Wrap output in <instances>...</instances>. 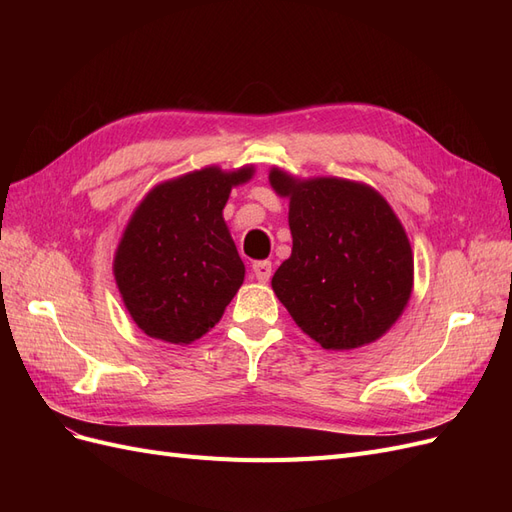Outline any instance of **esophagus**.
<instances>
[{"instance_id": "1", "label": "esophagus", "mask_w": 512, "mask_h": 512, "mask_svg": "<svg viewBox=\"0 0 512 512\" xmlns=\"http://www.w3.org/2000/svg\"><path fill=\"white\" fill-rule=\"evenodd\" d=\"M252 273L258 282H269L271 277V262L269 260H256L252 265Z\"/></svg>"}]
</instances>
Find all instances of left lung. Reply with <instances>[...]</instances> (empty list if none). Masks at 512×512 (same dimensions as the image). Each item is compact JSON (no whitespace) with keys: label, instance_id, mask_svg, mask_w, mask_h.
I'll use <instances>...</instances> for the list:
<instances>
[{"label":"left lung","instance_id":"1","mask_svg":"<svg viewBox=\"0 0 512 512\" xmlns=\"http://www.w3.org/2000/svg\"><path fill=\"white\" fill-rule=\"evenodd\" d=\"M269 181L290 198L292 254L271 280L277 299L324 350L376 342L412 294V247L397 215L365 183L301 181L280 168Z\"/></svg>","mask_w":512,"mask_h":512}]
</instances>
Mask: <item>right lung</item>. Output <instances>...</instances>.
Wrapping results in <instances>:
<instances>
[{
    "instance_id": "add662e5",
    "label": "right lung",
    "mask_w": 512,
    "mask_h": 512,
    "mask_svg": "<svg viewBox=\"0 0 512 512\" xmlns=\"http://www.w3.org/2000/svg\"><path fill=\"white\" fill-rule=\"evenodd\" d=\"M252 175V166L194 170L156 185L132 213L113 273L149 337L183 346L220 322L245 277L222 211L230 190Z\"/></svg>"
}]
</instances>
